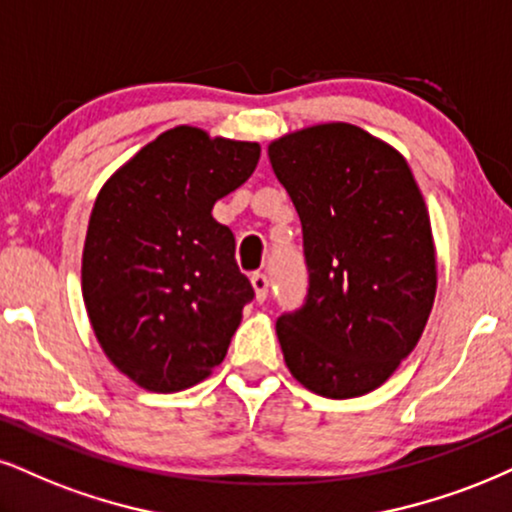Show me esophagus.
<instances>
[{"instance_id":"obj_1","label":"esophagus","mask_w":512,"mask_h":512,"mask_svg":"<svg viewBox=\"0 0 512 512\" xmlns=\"http://www.w3.org/2000/svg\"><path fill=\"white\" fill-rule=\"evenodd\" d=\"M251 287H254L258 304H263L268 299V277L263 273H254L251 275Z\"/></svg>"}]
</instances>
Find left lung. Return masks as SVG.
Returning <instances> with one entry per match:
<instances>
[{
    "label": "left lung",
    "instance_id": "obj_1",
    "mask_svg": "<svg viewBox=\"0 0 512 512\" xmlns=\"http://www.w3.org/2000/svg\"><path fill=\"white\" fill-rule=\"evenodd\" d=\"M304 230L311 287L277 320L285 363L308 391L353 399L415 349L437 294L427 204L401 151L351 123H320L268 144Z\"/></svg>",
    "mask_w": 512,
    "mask_h": 512
}]
</instances>
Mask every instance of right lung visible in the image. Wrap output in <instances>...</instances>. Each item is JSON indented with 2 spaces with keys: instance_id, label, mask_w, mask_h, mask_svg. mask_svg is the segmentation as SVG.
<instances>
[{
  "instance_id": "obj_1",
  "label": "right lung",
  "mask_w": 512,
  "mask_h": 512,
  "mask_svg": "<svg viewBox=\"0 0 512 512\" xmlns=\"http://www.w3.org/2000/svg\"><path fill=\"white\" fill-rule=\"evenodd\" d=\"M261 144L178 125L123 163L94 201L82 299L106 358L137 387L173 394L223 363L254 299L213 206L242 187Z\"/></svg>"
}]
</instances>
